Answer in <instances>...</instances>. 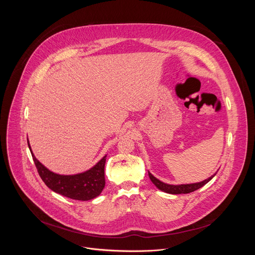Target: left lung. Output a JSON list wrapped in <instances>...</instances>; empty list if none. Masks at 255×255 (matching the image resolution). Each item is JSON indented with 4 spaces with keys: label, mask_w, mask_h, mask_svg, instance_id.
<instances>
[{
    "label": "left lung",
    "mask_w": 255,
    "mask_h": 255,
    "mask_svg": "<svg viewBox=\"0 0 255 255\" xmlns=\"http://www.w3.org/2000/svg\"><path fill=\"white\" fill-rule=\"evenodd\" d=\"M148 175L149 178L151 179V181L153 183V185L160 191L167 193V194H171V195H179V194H189L192 192H195L197 190H199L200 188L204 187L206 184H208L209 181L216 175V173H214L213 175H211L210 177L206 178L203 181H200V183H194V184H186V185H169V184H165L163 181L159 180L158 178H156L154 175H152L149 171H148Z\"/></svg>",
    "instance_id": "obj_1"
}]
</instances>
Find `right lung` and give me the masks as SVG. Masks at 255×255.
I'll use <instances>...</instances> for the list:
<instances>
[{
  "instance_id": "right-lung-1",
  "label": "right lung",
  "mask_w": 255,
  "mask_h": 255,
  "mask_svg": "<svg viewBox=\"0 0 255 255\" xmlns=\"http://www.w3.org/2000/svg\"><path fill=\"white\" fill-rule=\"evenodd\" d=\"M28 146L40 177L53 192L72 200L89 201L97 198L105 188V163L107 155L84 172L59 174L49 170L35 157L29 141Z\"/></svg>"
}]
</instances>
